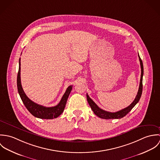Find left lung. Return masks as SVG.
<instances>
[{
    "label": "left lung",
    "mask_w": 160,
    "mask_h": 160,
    "mask_svg": "<svg viewBox=\"0 0 160 160\" xmlns=\"http://www.w3.org/2000/svg\"><path fill=\"white\" fill-rule=\"evenodd\" d=\"M138 58H139V61H140V67H141V76H140V84H139V88H138V91L137 92V95L134 99V100L133 101V102L129 105L128 107L119 110L118 112H114V113H112V112H107L105 111L101 108H100L97 105L96 103L92 100L91 98L89 97V96L88 95H86L87 96V100L91 108L92 111L93 112V113H95V115H97V116H98L100 118L102 119H120L121 118H123L124 116H125L126 114H128L134 107V106L137 104L138 102L141 95H142V89H143V86H142V79H143V63L142 61L139 56V55H138Z\"/></svg>",
    "instance_id": "8db88e82"
}]
</instances>
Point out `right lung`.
Here are the masks:
<instances>
[{
    "label": "right lung",
    "instance_id": "1",
    "mask_svg": "<svg viewBox=\"0 0 160 160\" xmlns=\"http://www.w3.org/2000/svg\"><path fill=\"white\" fill-rule=\"evenodd\" d=\"M20 58L19 60V69L17 76V88L18 93L21 97V99L23 102L24 106L27 110L32 114L34 116L41 118V119H50L56 118L62 114L65 109L67 99L68 98L69 95L72 90V86H69L67 89V91L63 95L59 103L52 107H46L42 105L37 104L31 100L25 94L23 91V88L21 84V77H20V71H21V62Z\"/></svg>",
    "mask_w": 160,
    "mask_h": 160
}]
</instances>
